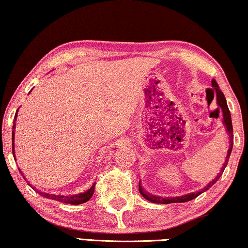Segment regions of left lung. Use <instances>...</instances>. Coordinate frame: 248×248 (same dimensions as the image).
I'll use <instances>...</instances> for the list:
<instances>
[{
  "label": "left lung",
  "instance_id": "left-lung-1",
  "mask_svg": "<svg viewBox=\"0 0 248 248\" xmlns=\"http://www.w3.org/2000/svg\"><path fill=\"white\" fill-rule=\"evenodd\" d=\"M212 86L214 87V90H215V92H216V101H217L218 109H222V112H223V124H224L225 130H227V133L229 134V138H230V146H229L227 156H225L224 164H223V167L221 168V171H219L218 175L216 176L215 178L212 180V182H209L208 184L204 186L203 188H201L200 191L182 195V197H176V198H162V197H157V195L149 194L142 188L141 184L139 183V192H140V194H141L142 197L146 199V200L151 201V202H154V203H166V204L167 203H175V202H187V201L193 200V199L199 197L201 193H203V192H206L207 189L212 187V186L219 179V177L222 176L223 171H224L225 167H227V164L229 162V157H230V154L232 152V146H233V129H232L231 115H230V110H229V108H228L227 100H225V96H224V94H223V92L219 90L217 82H216L215 79H213L212 80Z\"/></svg>",
  "mask_w": 248,
  "mask_h": 248
}]
</instances>
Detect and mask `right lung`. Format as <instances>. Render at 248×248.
Instances as JSON below:
<instances>
[{"mask_svg":"<svg viewBox=\"0 0 248 248\" xmlns=\"http://www.w3.org/2000/svg\"><path fill=\"white\" fill-rule=\"evenodd\" d=\"M16 117H17V112H16V115H15V118H16ZM15 127H16V125H14V127H12V129L15 130ZM14 139H15V131H12V154H14V157H15ZM20 173H21V171H20ZM24 178H25V177H24ZM27 183H29V182H27ZM94 188H95V183H94L93 186H92L90 189H87L86 192H84V193H79V194H73V195H53V194L44 193V192H39V191H38V193L41 194L42 197H46V198H48V199H53V200H57V201H60V202H63V203L80 204V203L87 202V201L90 200V199L92 198V195H93V193H94Z\"/></svg>","mask_w":248,"mask_h":248,"instance_id":"obj_1","label":"right lung"}]
</instances>
